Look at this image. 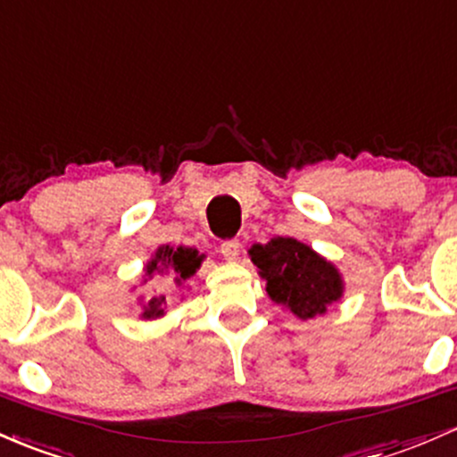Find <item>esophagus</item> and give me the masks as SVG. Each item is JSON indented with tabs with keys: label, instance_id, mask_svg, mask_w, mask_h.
Instances as JSON below:
<instances>
[{
	"label": "esophagus",
	"instance_id": "obj_1",
	"mask_svg": "<svg viewBox=\"0 0 457 457\" xmlns=\"http://www.w3.org/2000/svg\"><path fill=\"white\" fill-rule=\"evenodd\" d=\"M240 249H243V245H240V240L237 238H229L220 243V253H223V258L229 260V262H232V260H238Z\"/></svg>",
	"mask_w": 457,
	"mask_h": 457
}]
</instances>
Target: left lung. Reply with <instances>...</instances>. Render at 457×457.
Instances as JSON below:
<instances>
[{
	"label": "left lung",
	"mask_w": 457,
	"mask_h": 457,
	"mask_svg": "<svg viewBox=\"0 0 457 457\" xmlns=\"http://www.w3.org/2000/svg\"><path fill=\"white\" fill-rule=\"evenodd\" d=\"M252 262L267 279V293L299 319H314L343 295V279L328 260L295 238H270L249 249Z\"/></svg>",
	"instance_id": "left-lung-1"
}]
</instances>
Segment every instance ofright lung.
<instances>
[{"instance_id": "add662e5", "label": "right lung", "mask_w": 457, "mask_h": 457, "mask_svg": "<svg viewBox=\"0 0 457 457\" xmlns=\"http://www.w3.org/2000/svg\"><path fill=\"white\" fill-rule=\"evenodd\" d=\"M204 255L197 253V249H188V247H160L152 260H149L147 269H145V275L147 278H154V273H169L175 278V284H182L184 279H188L195 270L199 269L202 264ZM147 282V279H145ZM164 295H158V297L149 299V303L145 305L143 319H158L164 314L162 305Z\"/></svg>"}]
</instances>
